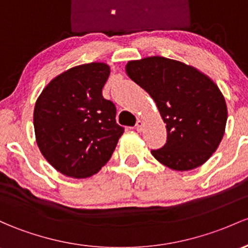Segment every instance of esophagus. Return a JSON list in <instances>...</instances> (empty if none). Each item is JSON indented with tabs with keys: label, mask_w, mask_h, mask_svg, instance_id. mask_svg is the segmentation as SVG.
<instances>
[{
	"label": "esophagus",
	"mask_w": 248,
	"mask_h": 248,
	"mask_svg": "<svg viewBox=\"0 0 248 248\" xmlns=\"http://www.w3.org/2000/svg\"><path fill=\"white\" fill-rule=\"evenodd\" d=\"M143 126H144V123H143L142 121H140V119H138L137 123H136V130H137L138 132H140L143 130Z\"/></svg>",
	"instance_id": "esophagus-1"
}]
</instances>
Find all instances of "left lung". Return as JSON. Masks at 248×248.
Returning <instances> with one entry per match:
<instances>
[{
    "label": "left lung",
    "mask_w": 248,
    "mask_h": 248,
    "mask_svg": "<svg viewBox=\"0 0 248 248\" xmlns=\"http://www.w3.org/2000/svg\"><path fill=\"white\" fill-rule=\"evenodd\" d=\"M126 73L155 100L167 124V143L153 156L178 171L202 166L225 134L227 106L219 87L196 68L162 57L129 61Z\"/></svg>",
    "instance_id": "8db88e82"
}]
</instances>
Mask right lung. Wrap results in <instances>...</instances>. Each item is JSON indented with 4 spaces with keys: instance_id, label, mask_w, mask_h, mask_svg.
<instances>
[{
    "instance_id": "add662e5",
    "label": "right lung",
    "mask_w": 248,
    "mask_h": 248,
    "mask_svg": "<svg viewBox=\"0 0 248 248\" xmlns=\"http://www.w3.org/2000/svg\"><path fill=\"white\" fill-rule=\"evenodd\" d=\"M108 74L110 67L102 62L77 66L53 79L36 100V143L45 158L66 176L97 174L123 135L116 106L102 94Z\"/></svg>"
}]
</instances>
